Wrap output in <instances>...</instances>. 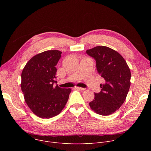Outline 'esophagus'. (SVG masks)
<instances>
[{"label": "esophagus", "mask_w": 151, "mask_h": 151, "mask_svg": "<svg viewBox=\"0 0 151 151\" xmlns=\"http://www.w3.org/2000/svg\"><path fill=\"white\" fill-rule=\"evenodd\" d=\"M75 88H76V89H77V90H81V91H83V90H85V88H81V87H75Z\"/></svg>", "instance_id": "1"}]
</instances>
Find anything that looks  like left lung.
Returning a JSON list of instances; mask_svg holds the SVG:
<instances>
[{"mask_svg": "<svg viewBox=\"0 0 151 151\" xmlns=\"http://www.w3.org/2000/svg\"><path fill=\"white\" fill-rule=\"evenodd\" d=\"M86 52L96 60L97 71L104 79L101 91L94 94L89 105L97 114L111 115L126 99L131 84L130 69L119 52L107 47L97 46Z\"/></svg>", "mask_w": 151, "mask_h": 151, "instance_id": "left-lung-1", "label": "left lung"}]
</instances>
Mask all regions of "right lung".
I'll return each mask as SVG.
<instances>
[{"mask_svg": "<svg viewBox=\"0 0 151 151\" xmlns=\"http://www.w3.org/2000/svg\"><path fill=\"white\" fill-rule=\"evenodd\" d=\"M61 52L48 50L33 56L21 73V88L26 104L32 112L41 118L58 115L67 103L70 88L54 87L55 68Z\"/></svg>", "mask_w": 151, "mask_h": 151, "instance_id": "right-lung-1", "label": "right lung"}]
</instances>
